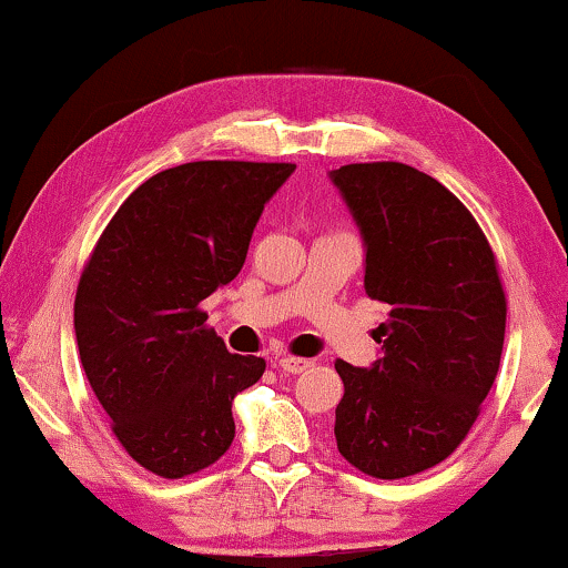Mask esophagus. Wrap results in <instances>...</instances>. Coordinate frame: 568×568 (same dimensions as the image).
Masks as SVG:
<instances>
[{
  "instance_id": "34e87169",
  "label": "esophagus",
  "mask_w": 568,
  "mask_h": 568,
  "mask_svg": "<svg viewBox=\"0 0 568 568\" xmlns=\"http://www.w3.org/2000/svg\"><path fill=\"white\" fill-rule=\"evenodd\" d=\"M277 364L285 372H291V375H296V372H306L314 362H312V358H301V356H280Z\"/></svg>"
}]
</instances>
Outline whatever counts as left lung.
Instances as JSON below:
<instances>
[{"instance_id": "8db88e82", "label": "left lung", "mask_w": 568, "mask_h": 568, "mask_svg": "<svg viewBox=\"0 0 568 568\" xmlns=\"http://www.w3.org/2000/svg\"><path fill=\"white\" fill-rule=\"evenodd\" d=\"M333 183L367 243L364 291L390 306L375 367L335 362L337 450L369 477H412L464 443L498 375V260L462 201L408 164H343Z\"/></svg>"}]
</instances>
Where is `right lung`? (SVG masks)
<instances>
[{"label":"right lung","mask_w":568,"mask_h":568,"mask_svg":"<svg viewBox=\"0 0 568 568\" xmlns=\"http://www.w3.org/2000/svg\"><path fill=\"white\" fill-rule=\"evenodd\" d=\"M291 162L162 170L99 235L75 291L78 354L128 456L164 479L212 466L235 437L233 398L264 375L231 354L199 304L239 275Z\"/></svg>","instance_id":"1"}]
</instances>
